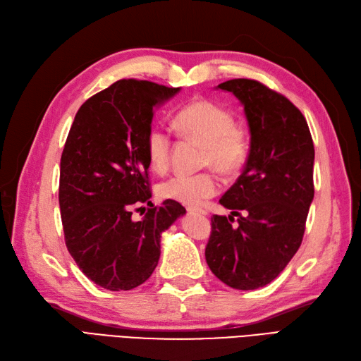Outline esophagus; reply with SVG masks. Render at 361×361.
Wrapping results in <instances>:
<instances>
[{"label":"esophagus","mask_w":361,"mask_h":361,"mask_svg":"<svg viewBox=\"0 0 361 361\" xmlns=\"http://www.w3.org/2000/svg\"><path fill=\"white\" fill-rule=\"evenodd\" d=\"M190 214H200V215H207V212L204 209H200V207H188Z\"/></svg>","instance_id":"34e87169"}]
</instances>
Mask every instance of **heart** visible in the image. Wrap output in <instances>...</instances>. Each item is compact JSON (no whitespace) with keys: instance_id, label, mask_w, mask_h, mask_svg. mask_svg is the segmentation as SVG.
Segmentation results:
<instances>
[{"instance_id":"1","label":"heart","mask_w":361,"mask_h":361,"mask_svg":"<svg viewBox=\"0 0 361 361\" xmlns=\"http://www.w3.org/2000/svg\"><path fill=\"white\" fill-rule=\"evenodd\" d=\"M173 128L182 137L204 145L203 166L215 167L224 174H233L244 166L248 155V140L244 130L233 125V117L223 106L209 101H195L182 106L173 117ZM170 137L161 128L147 134V157L150 167L164 171L170 161ZM221 188L214 173L187 176L176 174L158 185L161 199L187 206H199Z\"/></svg>"}]
</instances>
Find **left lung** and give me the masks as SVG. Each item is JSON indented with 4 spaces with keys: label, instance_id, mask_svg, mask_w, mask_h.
Masks as SVG:
<instances>
[{
    "label": "left lung",
    "instance_id": "1",
    "mask_svg": "<svg viewBox=\"0 0 361 361\" xmlns=\"http://www.w3.org/2000/svg\"><path fill=\"white\" fill-rule=\"evenodd\" d=\"M244 106L250 150L243 174L220 203L240 215H214L207 267L227 286L264 288L297 253L313 202L314 147L301 111L255 80L218 84Z\"/></svg>",
    "mask_w": 361,
    "mask_h": 361
}]
</instances>
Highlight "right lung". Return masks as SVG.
Here are the masks:
<instances>
[{"label":"right lung","mask_w":361,"mask_h":361,"mask_svg":"<svg viewBox=\"0 0 361 361\" xmlns=\"http://www.w3.org/2000/svg\"><path fill=\"white\" fill-rule=\"evenodd\" d=\"M179 92L120 80L87 99L69 130L59 191L64 241L84 274L108 290L145 283L158 265L162 232L187 214L173 200L154 206L147 178L152 118ZM133 209H145L140 222Z\"/></svg>","instance_id":"obj_1"}]
</instances>
